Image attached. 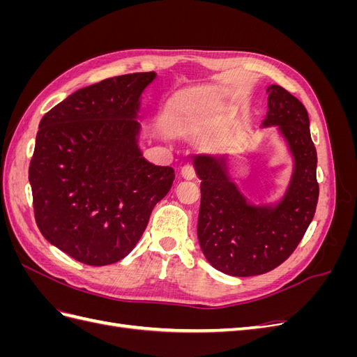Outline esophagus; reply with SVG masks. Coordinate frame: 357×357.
Instances as JSON below:
<instances>
[{"label":"esophagus","instance_id":"obj_1","mask_svg":"<svg viewBox=\"0 0 357 357\" xmlns=\"http://www.w3.org/2000/svg\"><path fill=\"white\" fill-rule=\"evenodd\" d=\"M181 177L185 180H193L197 177V172H195V168H193L192 165H185L181 168Z\"/></svg>","mask_w":357,"mask_h":357}]
</instances>
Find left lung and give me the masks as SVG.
<instances>
[{
	"label": "left lung",
	"instance_id": "1",
	"mask_svg": "<svg viewBox=\"0 0 357 357\" xmlns=\"http://www.w3.org/2000/svg\"><path fill=\"white\" fill-rule=\"evenodd\" d=\"M268 112L261 128L277 126L294 168L282 198L248 199L232 180L228 155L198 153L193 167L201 178L198 240L208 264L234 277L265 274L294 253L316 213L317 152L302 104L278 84H269Z\"/></svg>",
	"mask_w": 357,
	"mask_h": 357
}]
</instances>
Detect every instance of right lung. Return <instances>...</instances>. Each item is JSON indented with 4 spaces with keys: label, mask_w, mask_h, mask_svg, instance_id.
Segmentation results:
<instances>
[{
    "label": "right lung",
    "mask_w": 357,
    "mask_h": 357,
    "mask_svg": "<svg viewBox=\"0 0 357 357\" xmlns=\"http://www.w3.org/2000/svg\"><path fill=\"white\" fill-rule=\"evenodd\" d=\"M156 73L86 86L43 116L29 165L43 236L75 261L116 264L137 245L174 169L138 146L142 96Z\"/></svg>",
    "instance_id": "obj_1"
}]
</instances>
